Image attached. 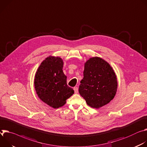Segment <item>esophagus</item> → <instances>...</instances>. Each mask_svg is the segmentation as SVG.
Instances as JSON below:
<instances>
[{
  "mask_svg": "<svg viewBox=\"0 0 147 147\" xmlns=\"http://www.w3.org/2000/svg\"><path fill=\"white\" fill-rule=\"evenodd\" d=\"M74 90L75 93H77L78 92V87H74Z\"/></svg>",
  "mask_w": 147,
  "mask_h": 147,
  "instance_id": "obj_1",
  "label": "esophagus"
}]
</instances>
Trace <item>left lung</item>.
Masks as SVG:
<instances>
[{"label": "left lung", "instance_id": "left-lung-1", "mask_svg": "<svg viewBox=\"0 0 147 147\" xmlns=\"http://www.w3.org/2000/svg\"><path fill=\"white\" fill-rule=\"evenodd\" d=\"M117 90V76L107 61L98 57L86 61L79 92L88 106L99 109L106 105L114 99Z\"/></svg>", "mask_w": 147, "mask_h": 147}]
</instances>
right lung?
<instances>
[{"mask_svg":"<svg viewBox=\"0 0 147 147\" xmlns=\"http://www.w3.org/2000/svg\"><path fill=\"white\" fill-rule=\"evenodd\" d=\"M63 65L61 58L49 56L41 63L34 76V88L38 97L54 109L63 106L74 93L73 89L67 85Z\"/></svg>","mask_w":147,"mask_h":147,"instance_id":"right-lung-1","label":"right lung"}]
</instances>
